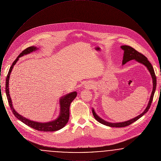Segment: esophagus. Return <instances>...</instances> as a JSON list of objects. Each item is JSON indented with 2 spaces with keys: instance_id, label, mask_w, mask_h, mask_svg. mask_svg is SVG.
I'll list each match as a JSON object with an SVG mask.
<instances>
[{
  "instance_id": "1",
  "label": "esophagus",
  "mask_w": 161,
  "mask_h": 161,
  "mask_svg": "<svg viewBox=\"0 0 161 161\" xmlns=\"http://www.w3.org/2000/svg\"><path fill=\"white\" fill-rule=\"evenodd\" d=\"M92 85L91 84H87L85 85V88L87 89H92Z\"/></svg>"
}]
</instances>
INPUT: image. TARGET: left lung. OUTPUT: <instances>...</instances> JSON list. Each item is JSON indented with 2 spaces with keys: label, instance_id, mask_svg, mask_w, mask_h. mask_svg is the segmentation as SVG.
I'll return each instance as SVG.
<instances>
[{
  "label": "left lung",
  "instance_id": "obj_1",
  "mask_svg": "<svg viewBox=\"0 0 161 161\" xmlns=\"http://www.w3.org/2000/svg\"><path fill=\"white\" fill-rule=\"evenodd\" d=\"M121 48L124 50V56H123V64H125L127 62L132 60H135L136 61H138L139 63L144 64V66H146L147 69L148 70V71L150 72L151 76L152 77V80H153V90L151 94V97L149 100V102L148 103L147 107H146L145 110L141 114V115H138V116L130 119L129 121L123 122V123H111L109 122L106 121L105 120L103 119L102 118H101L98 115H97V114L95 113V112L94 111V110L92 108V114L94 116V118L97 119V121H98L99 123H101L104 125H106L109 127H126L127 125H129L131 124H132L134 122H135L136 121H137L140 118H141L143 115L146 114L148 110H149L150 107L151 106V104L152 103V101L153 99V96L154 94V92L156 90V75L154 71L153 66L152 65V64L150 63V61L148 60V58L146 57V56H144L143 54L140 53L138 52L136 50H135L134 48L131 47V46H127V45H124V46H121Z\"/></svg>",
  "mask_w": 161,
  "mask_h": 161
}]
</instances>
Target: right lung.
Listing matches in <instances>:
<instances>
[{"mask_svg": "<svg viewBox=\"0 0 161 161\" xmlns=\"http://www.w3.org/2000/svg\"><path fill=\"white\" fill-rule=\"evenodd\" d=\"M37 47L36 46H30L26 48L17 57V58L15 59V61L13 62L12 64L11 68H9V72H8L7 77L6 78V86H5V92L7 94V99H8V103L10 106V108L14 115L15 117L23 122L24 124H26L27 125L30 126L31 128L35 129V130H38V131H54L57 130H60L62 128H63L66 124L68 122L69 118V107L70 104L72 102V101L74 100L77 95V92H71L68 94H66V95L61 97L60 100V112L59 116L57 119H55L54 121L48 122V123H41L38 122H35L33 121H31L30 119H28L27 118L22 116V115H19L13 107L12 104V101L11 98H10L9 92V80L11 72L13 69L14 66L15 65L17 61L19 60V58L22 57L25 55L30 54L32 53L33 51H36L38 49Z\"/></svg>", "mask_w": 161, "mask_h": 161, "instance_id": "right-lung-1", "label": "right lung"}]
</instances>
